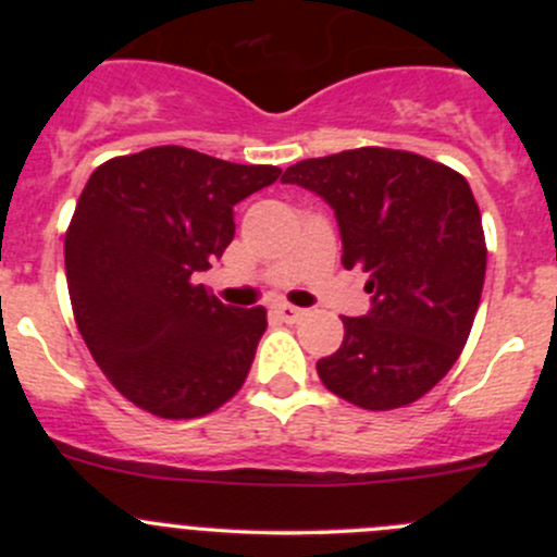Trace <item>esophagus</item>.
<instances>
[{
    "instance_id": "esophagus-1",
    "label": "esophagus",
    "mask_w": 557,
    "mask_h": 557,
    "mask_svg": "<svg viewBox=\"0 0 557 557\" xmlns=\"http://www.w3.org/2000/svg\"><path fill=\"white\" fill-rule=\"evenodd\" d=\"M272 312L277 314L280 320H285V323H296V320H301L307 314V310H301V307H294V305H285V301L274 305Z\"/></svg>"
}]
</instances>
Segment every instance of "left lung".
<instances>
[{
  "label": "left lung",
  "instance_id": "obj_1",
  "mask_svg": "<svg viewBox=\"0 0 557 557\" xmlns=\"http://www.w3.org/2000/svg\"><path fill=\"white\" fill-rule=\"evenodd\" d=\"M283 183L329 201L342 263L369 274L372 310L342 318L339 350L318 361L323 385L361 409L418 401L458 361L485 283V232L466 177L409 150L356 148L299 161Z\"/></svg>",
  "mask_w": 557,
  "mask_h": 557
}]
</instances>
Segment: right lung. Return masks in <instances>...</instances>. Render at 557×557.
Listing matches in <instances>:
<instances>
[{"label":"right lung","instance_id":"add662e5","mask_svg":"<svg viewBox=\"0 0 557 557\" xmlns=\"http://www.w3.org/2000/svg\"><path fill=\"white\" fill-rule=\"evenodd\" d=\"M283 174L161 145L104 161L64 239L75 323L132 404L166 420L215 412L245 383L267 310L194 283L234 239V205Z\"/></svg>","mask_w":557,"mask_h":557}]
</instances>
